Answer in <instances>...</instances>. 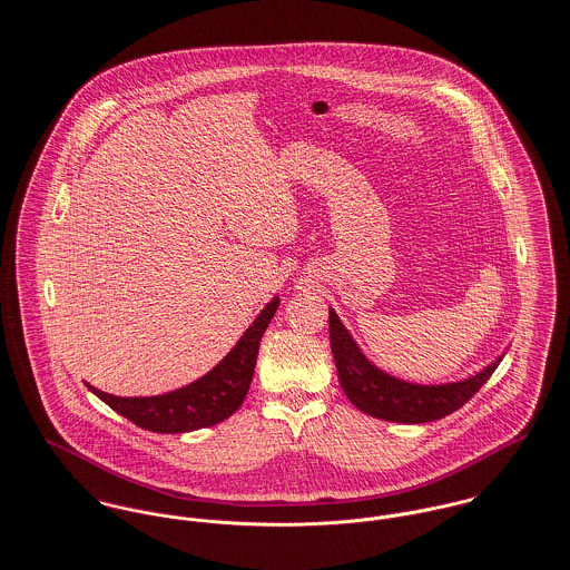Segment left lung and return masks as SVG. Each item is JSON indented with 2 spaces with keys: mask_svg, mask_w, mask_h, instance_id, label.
Here are the masks:
<instances>
[{
  "mask_svg": "<svg viewBox=\"0 0 570 570\" xmlns=\"http://www.w3.org/2000/svg\"><path fill=\"white\" fill-rule=\"evenodd\" d=\"M328 322L331 347L345 396L361 412L392 423L419 425L452 414L489 381L504 356H498L491 365L469 379L441 385H419L396 379L367 361L333 308Z\"/></svg>",
  "mask_w": 570,
  "mask_h": 570,
  "instance_id": "left-lung-1",
  "label": "left lung"
}]
</instances>
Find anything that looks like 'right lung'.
<instances>
[{"label": "right lung", "instance_id": "right-lung-1", "mask_svg": "<svg viewBox=\"0 0 570 570\" xmlns=\"http://www.w3.org/2000/svg\"><path fill=\"white\" fill-rule=\"evenodd\" d=\"M277 306L279 297H273L227 356L205 376L185 387L158 396H115L90 383L88 390L134 425L156 434H185L212 428L242 405L255 372L262 335Z\"/></svg>", "mask_w": 570, "mask_h": 570}]
</instances>
